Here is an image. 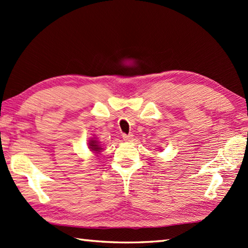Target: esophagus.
<instances>
[{"mask_svg": "<svg viewBox=\"0 0 248 248\" xmlns=\"http://www.w3.org/2000/svg\"><path fill=\"white\" fill-rule=\"evenodd\" d=\"M123 139H124V140H125V141H131L133 140V135L132 134H123Z\"/></svg>", "mask_w": 248, "mask_h": 248, "instance_id": "1", "label": "esophagus"}]
</instances>
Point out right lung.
Returning <instances> with one entry per match:
<instances>
[{
    "mask_svg": "<svg viewBox=\"0 0 248 248\" xmlns=\"http://www.w3.org/2000/svg\"><path fill=\"white\" fill-rule=\"evenodd\" d=\"M88 148L91 149V151L96 152V154H99V152L101 151V149H102L101 146L99 145V141L96 140V139H92L91 140H89Z\"/></svg>",
    "mask_w": 248,
    "mask_h": 248,
    "instance_id": "obj_1",
    "label": "right lung"
}]
</instances>
